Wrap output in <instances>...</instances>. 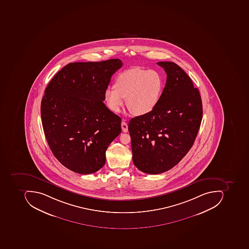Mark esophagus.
Instances as JSON below:
<instances>
[{
  "instance_id": "obj_1",
  "label": "esophagus",
  "mask_w": 249,
  "mask_h": 249,
  "mask_svg": "<svg viewBox=\"0 0 249 249\" xmlns=\"http://www.w3.org/2000/svg\"><path fill=\"white\" fill-rule=\"evenodd\" d=\"M121 127H122L123 132H128V125H127V124L125 122V121H122V123H121Z\"/></svg>"
}]
</instances>
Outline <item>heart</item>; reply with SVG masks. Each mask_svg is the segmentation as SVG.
I'll return each mask as SVG.
<instances>
[{"mask_svg":"<svg viewBox=\"0 0 249 249\" xmlns=\"http://www.w3.org/2000/svg\"><path fill=\"white\" fill-rule=\"evenodd\" d=\"M164 88L162 75L156 70L129 69L117 75L114 87L104 92L106 106L111 111L119 112L126 99L131 114L144 116L150 114L160 103Z\"/></svg>","mask_w":249,"mask_h":249,"instance_id":"heart-1","label":"heart"}]
</instances>
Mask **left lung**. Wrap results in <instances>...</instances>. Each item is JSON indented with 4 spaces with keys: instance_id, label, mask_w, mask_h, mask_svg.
<instances>
[{
    "instance_id": "obj_1",
    "label": "left lung",
    "mask_w": 249,
    "mask_h": 249,
    "mask_svg": "<svg viewBox=\"0 0 249 249\" xmlns=\"http://www.w3.org/2000/svg\"><path fill=\"white\" fill-rule=\"evenodd\" d=\"M167 74L161 99L150 114L131 119L132 160L149 174L174 168L193 146L201 124L200 93L190 77L174 62H158Z\"/></svg>"
}]
</instances>
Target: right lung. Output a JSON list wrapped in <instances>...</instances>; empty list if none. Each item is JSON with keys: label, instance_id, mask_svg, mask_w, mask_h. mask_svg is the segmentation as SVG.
Returning a JSON list of instances; mask_svg holds the SVG:
<instances>
[{"label": "right lung", "instance_id": "1", "mask_svg": "<svg viewBox=\"0 0 249 249\" xmlns=\"http://www.w3.org/2000/svg\"><path fill=\"white\" fill-rule=\"evenodd\" d=\"M122 66L119 59L70 63L46 87L41 102L45 136L56 159L73 172L101 169L107 146L121 134V117L103 101Z\"/></svg>", "mask_w": 249, "mask_h": 249}]
</instances>
